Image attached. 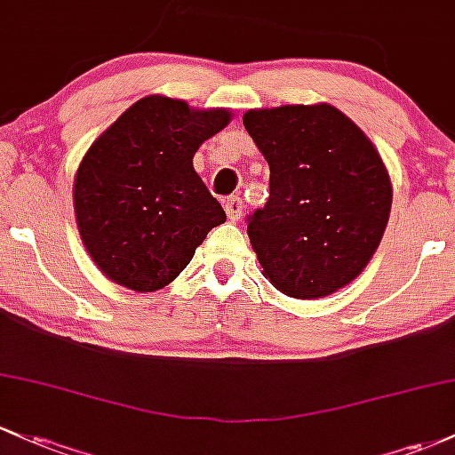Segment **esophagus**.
<instances>
[{
  "label": "esophagus",
  "instance_id": "34e87169",
  "mask_svg": "<svg viewBox=\"0 0 455 455\" xmlns=\"http://www.w3.org/2000/svg\"><path fill=\"white\" fill-rule=\"evenodd\" d=\"M224 212H227V216H228V220H231V222H237V220L242 218V213H243L242 198H239V196L227 198V201H224Z\"/></svg>",
  "mask_w": 455,
  "mask_h": 455
}]
</instances>
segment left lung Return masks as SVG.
Listing matches in <instances>:
<instances>
[{
	"mask_svg": "<svg viewBox=\"0 0 455 455\" xmlns=\"http://www.w3.org/2000/svg\"><path fill=\"white\" fill-rule=\"evenodd\" d=\"M243 127L269 166L266 207L248 218L263 276L289 298L331 296L367 267L388 224L380 153L328 103L248 109Z\"/></svg>",
	"mask_w": 455,
	"mask_h": 455,
	"instance_id": "1",
	"label": "left lung"
}]
</instances>
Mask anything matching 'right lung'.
I'll list each match as a JSON object with an SVG mask.
<instances>
[{
    "label": "right lung",
    "mask_w": 455,
    "mask_h": 455,
    "mask_svg": "<svg viewBox=\"0 0 455 455\" xmlns=\"http://www.w3.org/2000/svg\"><path fill=\"white\" fill-rule=\"evenodd\" d=\"M227 108L196 109L148 94L127 108L79 162L73 209L94 266L123 287L171 284L227 213L194 171L198 147L222 132Z\"/></svg>",
    "instance_id": "1"
}]
</instances>
